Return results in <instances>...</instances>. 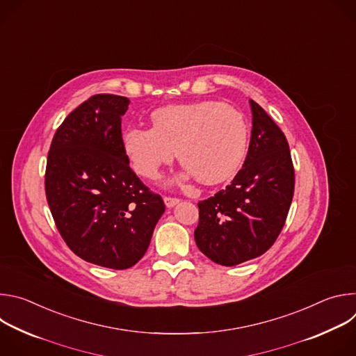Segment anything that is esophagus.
Returning <instances> with one entry per match:
<instances>
[{
  "label": "esophagus",
  "instance_id": "esophagus-1",
  "mask_svg": "<svg viewBox=\"0 0 356 356\" xmlns=\"http://www.w3.org/2000/svg\"><path fill=\"white\" fill-rule=\"evenodd\" d=\"M163 201H165L166 207H175L176 204H179V202H180V198H177V197H170V195H165V197H163Z\"/></svg>",
  "mask_w": 356,
  "mask_h": 356
}]
</instances>
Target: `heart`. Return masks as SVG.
Instances as JSON below:
<instances>
[{
  "mask_svg": "<svg viewBox=\"0 0 356 356\" xmlns=\"http://www.w3.org/2000/svg\"><path fill=\"white\" fill-rule=\"evenodd\" d=\"M152 128L131 127L122 146L132 168L155 179L176 152L187 173L206 184L231 177L241 165L248 143V127L234 107L218 101L168 106L152 114Z\"/></svg>",
  "mask_w": 356,
  "mask_h": 356,
  "instance_id": "obj_1",
  "label": "heart"
}]
</instances>
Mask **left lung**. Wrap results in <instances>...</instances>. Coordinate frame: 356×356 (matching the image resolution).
<instances>
[{
    "instance_id": "1",
    "label": "left lung",
    "mask_w": 356,
    "mask_h": 356,
    "mask_svg": "<svg viewBox=\"0 0 356 356\" xmlns=\"http://www.w3.org/2000/svg\"><path fill=\"white\" fill-rule=\"evenodd\" d=\"M249 103L252 135L242 169L224 190L198 202L195 243L222 266L264 255L286 222L294 193L284 134L259 104Z\"/></svg>"
}]
</instances>
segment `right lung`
Returning a JSON list of instances; mask_svg holds the SVG:
<instances>
[{"mask_svg":"<svg viewBox=\"0 0 356 356\" xmlns=\"http://www.w3.org/2000/svg\"><path fill=\"white\" fill-rule=\"evenodd\" d=\"M129 99L95 94L56 129L44 172L46 200L63 241L86 262L128 269L165 213L162 197L129 168L121 117Z\"/></svg>","mask_w":356,"mask_h":356,"instance_id":"1","label":"right lung"}]
</instances>
